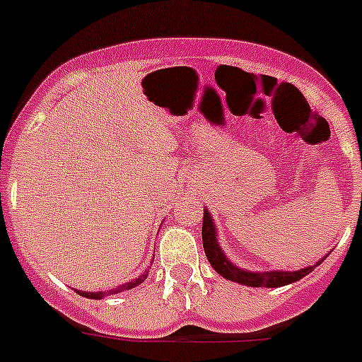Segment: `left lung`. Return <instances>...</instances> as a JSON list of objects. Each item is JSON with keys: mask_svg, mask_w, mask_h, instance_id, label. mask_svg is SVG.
Masks as SVG:
<instances>
[{"mask_svg": "<svg viewBox=\"0 0 362 362\" xmlns=\"http://www.w3.org/2000/svg\"><path fill=\"white\" fill-rule=\"evenodd\" d=\"M202 241H204L205 255H207L209 262L212 268L223 276L232 282L243 284V286H250V288H280V286H288V284L296 282V280L303 279L309 275L322 261H318L314 266H307L303 269H296V272H250V269H241L235 264H232L227 259V255L223 253L221 246L218 243V232H216V225L211 218V212L204 209V225H202Z\"/></svg>", "mask_w": 362, "mask_h": 362, "instance_id": "obj_1", "label": "left lung"}]
</instances>
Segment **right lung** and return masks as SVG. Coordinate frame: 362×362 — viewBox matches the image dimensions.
I'll use <instances>...</instances> for the list:
<instances>
[{"instance_id":"add662e5","label":"right lung","mask_w":362,"mask_h":362,"mask_svg":"<svg viewBox=\"0 0 362 362\" xmlns=\"http://www.w3.org/2000/svg\"><path fill=\"white\" fill-rule=\"evenodd\" d=\"M144 279H146V273H143V275L137 276V279L130 280V282L121 284V286H117L116 289H109V291H100V293H86V291H78V295L86 296V298L101 300V298H103V296H107V295H116V293L128 291V289H132V288H135V286H139V284H143V282H144Z\"/></svg>"}]
</instances>
